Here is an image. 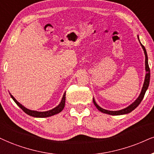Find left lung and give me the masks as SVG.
Masks as SVG:
<instances>
[{"instance_id": "left-lung-1", "label": "left lung", "mask_w": 154, "mask_h": 154, "mask_svg": "<svg viewBox=\"0 0 154 154\" xmlns=\"http://www.w3.org/2000/svg\"><path fill=\"white\" fill-rule=\"evenodd\" d=\"M138 41H139V38H138ZM139 42H140V41H139ZM140 44H141L142 48H143V50L144 51V54H145V57H146V58H145V66H146V67L145 68H146V76H145V80H144V83H143V87H142V90H141V94H140L139 96H138V97L137 98V99H136L132 104H131L130 106H128V107L125 108V109H123L122 110H119V111H108V110L102 109L101 107H100V106L96 103L94 98H93V101H94V105L96 106V107L97 108V109L99 110V111L100 112H102V113H107V114L113 115V116L127 114V113H130V112L134 111V110L135 109L138 105H139L140 103L141 102V100H143V98L144 97V95H145L146 91V90L148 89V88H149V86L150 68H149V63H148V56H147L146 51L145 47H144L143 45L141 44V42H140Z\"/></svg>"}]
</instances>
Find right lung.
<instances>
[{"label": "right lung", "instance_id": "1", "mask_svg": "<svg viewBox=\"0 0 154 154\" xmlns=\"http://www.w3.org/2000/svg\"><path fill=\"white\" fill-rule=\"evenodd\" d=\"M11 98H13V100L15 101V103H16L17 105H18L19 107H20V109H21L23 111L25 112V113H27L28 115L31 116L36 117V118H45V117H49V116H51L56 115V114H57V113H60V111H62V110L63 109L64 106H65L66 93H64L63 96L62 100H61V101H60V103H59V105H58L56 108L50 110V111H43V112L32 111V110L26 109V107H24V106L21 105V104L19 103V102L17 101V100L14 97H13L11 94Z\"/></svg>", "mask_w": 154, "mask_h": 154}]
</instances>
